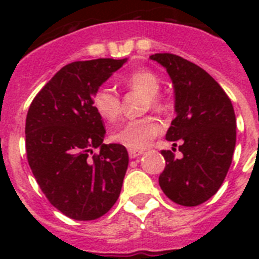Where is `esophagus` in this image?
Masks as SVG:
<instances>
[{
  "mask_svg": "<svg viewBox=\"0 0 259 259\" xmlns=\"http://www.w3.org/2000/svg\"><path fill=\"white\" fill-rule=\"evenodd\" d=\"M142 153H144L142 150H133V149H130V150H129L130 158H137V157H140V156H141Z\"/></svg>",
  "mask_w": 259,
  "mask_h": 259,
  "instance_id": "obj_1",
  "label": "esophagus"
}]
</instances>
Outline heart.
<instances>
[{
  "label": "heart",
  "instance_id": "obj_1",
  "mask_svg": "<svg viewBox=\"0 0 259 259\" xmlns=\"http://www.w3.org/2000/svg\"><path fill=\"white\" fill-rule=\"evenodd\" d=\"M126 86L138 90L146 94V106L160 107V99L157 93L160 91V80L150 71H136L123 79ZM93 107L97 114L106 121L117 119L121 113V101L117 93L109 86H101L93 95ZM161 132V125L157 119L150 117L132 119L118 126L111 132V140L117 144L133 150H141L149 145L158 133Z\"/></svg>",
  "mask_w": 259,
  "mask_h": 259
}]
</instances>
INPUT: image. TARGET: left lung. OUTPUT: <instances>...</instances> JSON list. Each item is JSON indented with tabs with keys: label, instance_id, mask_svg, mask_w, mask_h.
Wrapping results in <instances>:
<instances>
[{
	"label": "left lung",
	"instance_id": "obj_1",
	"mask_svg": "<svg viewBox=\"0 0 259 259\" xmlns=\"http://www.w3.org/2000/svg\"><path fill=\"white\" fill-rule=\"evenodd\" d=\"M152 60L169 75L176 117L165 138L183 157L162 150L165 169L160 187L170 200L185 207L207 201L221 188L233 161L237 118L233 103L219 83L196 64L172 54H154ZM175 150V148H172Z\"/></svg>",
	"mask_w": 259,
	"mask_h": 259
}]
</instances>
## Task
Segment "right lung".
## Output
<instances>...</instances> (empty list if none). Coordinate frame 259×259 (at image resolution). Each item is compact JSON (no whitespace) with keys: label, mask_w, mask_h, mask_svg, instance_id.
Instances as JSON below:
<instances>
[{"label":"right lung","mask_w":259,"mask_h":259,"mask_svg":"<svg viewBox=\"0 0 259 259\" xmlns=\"http://www.w3.org/2000/svg\"><path fill=\"white\" fill-rule=\"evenodd\" d=\"M126 62L70 63L42 87L28 110L30 169L51 204L75 221L101 218L121 193L129 154L123 145L103 144L106 130L93 107V95Z\"/></svg>","instance_id":"obj_1"}]
</instances>
